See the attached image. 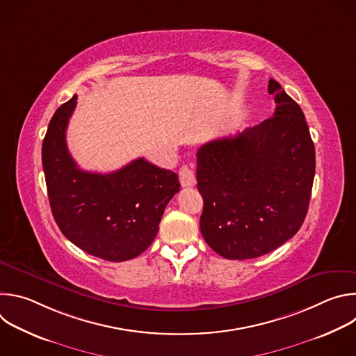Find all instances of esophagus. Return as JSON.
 Here are the masks:
<instances>
[{"label": "esophagus", "instance_id": "34e87169", "mask_svg": "<svg viewBox=\"0 0 356 356\" xmlns=\"http://www.w3.org/2000/svg\"><path fill=\"white\" fill-rule=\"evenodd\" d=\"M179 177H180V183L183 187H194L195 186V172L190 166L183 165L179 170Z\"/></svg>", "mask_w": 356, "mask_h": 356}]
</instances>
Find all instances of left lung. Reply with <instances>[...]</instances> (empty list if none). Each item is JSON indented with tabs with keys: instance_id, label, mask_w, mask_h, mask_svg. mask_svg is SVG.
I'll use <instances>...</instances> for the list:
<instances>
[{
	"instance_id": "left-lung-1",
	"label": "left lung",
	"mask_w": 356,
	"mask_h": 356,
	"mask_svg": "<svg viewBox=\"0 0 356 356\" xmlns=\"http://www.w3.org/2000/svg\"><path fill=\"white\" fill-rule=\"evenodd\" d=\"M270 118L197 152V188L204 200L202 238L227 259H252L297 234L316 175L310 129L296 101L269 80Z\"/></svg>"
}]
</instances>
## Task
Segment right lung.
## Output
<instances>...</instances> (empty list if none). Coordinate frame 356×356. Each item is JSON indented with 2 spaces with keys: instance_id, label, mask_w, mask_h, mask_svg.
I'll return each mask as SVG.
<instances>
[{
  "instance_id": "right-lung-1",
  "label": "right lung",
  "mask_w": 356,
  "mask_h": 356,
  "mask_svg": "<svg viewBox=\"0 0 356 356\" xmlns=\"http://www.w3.org/2000/svg\"><path fill=\"white\" fill-rule=\"evenodd\" d=\"M77 95L62 104L42 143V165L54 218L62 234L92 257L111 262L136 258L154 242L179 176L139 158L101 175L77 168L66 145Z\"/></svg>"
}]
</instances>
